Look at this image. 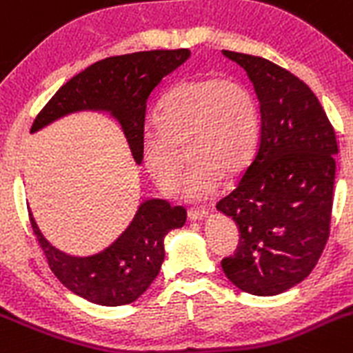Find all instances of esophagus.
I'll return each instance as SVG.
<instances>
[{
  "mask_svg": "<svg viewBox=\"0 0 353 353\" xmlns=\"http://www.w3.org/2000/svg\"><path fill=\"white\" fill-rule=\"evenodd\" d=\"M187 216H189V221H192V222L203 221V219H206V216H208V210L206 208H190L189 212H187Z\"/></svg>",
  "mask_w": 353,
  "mask_h": 353,
  "instance_id": "esophagus-1",
  "label": "esophagus"
}]
</instances>
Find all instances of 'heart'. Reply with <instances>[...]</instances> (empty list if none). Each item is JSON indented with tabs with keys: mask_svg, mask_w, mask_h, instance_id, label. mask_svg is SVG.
Masks as SVG:
<instances>
[{
	"mask_svg": "<svg viewBox=\"0 0 353 353\" xmlns=\"http://www.w3.org/2000/svg\"><path fill=\"white\" fill-rule=\"evenodd\" d=\"M261 134L257 101L232 80L198 79L174 85L161 103L159 119L145 122L141 159L163 190H173L182 174L180 145L189 141L192 166L180 194L206 201L221 187L225 171L247 168Z\"/></svg>",
	"mask_w": 353,
	"mask_h": 353,
	"instance_id": "obj_1",
	"label": "heart"
}]
</instances>
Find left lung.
Wrapping results in <instances>:
<instances>
[{"label":"left lung","mask_w":353,"mask_h":353,"mask_svg":"<svg viewBox=\"0 0 353 353\" xmlns=\"http://www.w3.org/2000/svg\"><path fill=\"white\" fill-rule=\"evenodd\" d=\"M247 71L261 108V141L250 166L216 210L240 229L225 276L254 296L303 282L329 238L336 134L303 80L271 61L222 50Z\"/></svg>","instance_id":"left-lung-1"}]
</instances>
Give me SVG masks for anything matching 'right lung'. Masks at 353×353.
Here are the masks:
<instances>
[{
  "instance_id": "1",
  "label": "right lung",
  "mask_w": 353,
  "mask_h": 353,
  "mask_svg": "<svg viewBox=\"0 0 353 353\" xmlns=\"http://www.w3.org/2000/svg\"><path fill=\"white\" fill-rule=\"evenodd\" d=\"M190 57L189 48L134 52L106 57L64 83L34 119L31 132L77 112H106L121 124L132 159L141 164V131L152 90ZM31 225L52 273L66 289L101 306L137 301L159 274L164 238L185 224L183 206L164 199H147L117 240L87 257L56 248L41 234L33 213Z\"/></svg>"
}]
</instances>
